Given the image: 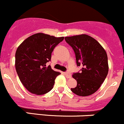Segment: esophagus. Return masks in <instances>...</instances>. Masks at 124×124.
<instances>
[{
	"mask_svg": "<svg viewBox=\"0 0 124 124\" xmlns=\"http://www.w3.org/2000/svg\"><path fill=\"white\" fill-rule=\"evenodd\" d=\"M64 74L65 75V76H66V77L68 78H71V72H68H68H64Z\"/></svg>",
	"mask_w": 124,
	"mask_h": 124,
	"instance_id": "34e87169",
	"label": "esophagus"
}]
</instances>
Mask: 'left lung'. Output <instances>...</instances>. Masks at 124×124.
Segmentation results:
<instances>
[{"label": "left lung", "mask_w": 124, "mask_h": 124, "mask_svg": "<svg viewBox=\"0 0 124 124\" xmlns=\"http://www.w3.org/2000/svg\"><path fill=\"white\" fill-rule=\"evenodd\" d=\"M74 50L80 72L74 73L77 86L71 88L76 95L87 96L92 95L100 87L108 73V62L106 51L95 39L86 34L64 38Z\"/></svg>", "instance_id": "8db88e82"}]
</instances>
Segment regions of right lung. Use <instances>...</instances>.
I'll return each instance as SVG.
<instances>
[{
    "label": "right lung",
    "mask_w": 124,
    "mask_h": 124,
    "mask_svg": "<svg viewBox=\"0 0 124 124\" xmlns=\"http://www.w3.org/2000/svg\"><path fill=\"white\" fill-rule=\"evenodd\" d=\"M64 39L44 33H37L25 39L15 53V68L20 81L29 92L44 95L53 88L60 72L46 63L51 60L54 47Z\"/></svg>",
    "instance_id": "obj_1"
}]
</instances>
